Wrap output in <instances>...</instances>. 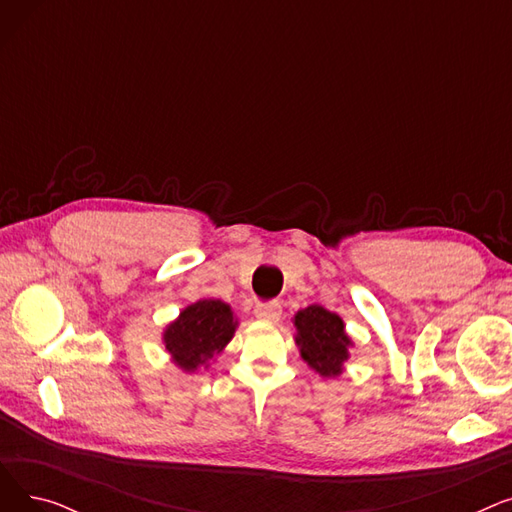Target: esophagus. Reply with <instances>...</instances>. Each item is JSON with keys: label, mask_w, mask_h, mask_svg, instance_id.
Wrapping results in <instances>:
<instances>
[{"label": "esophagus", "mask_w": 512, "mask_h": 512, "mask_svg": "<svg viewBox=\"0 0 512 512\" xmlns=\"http://www.w3.org/2000/svg\"><path fill=\"white\" fill-rule=\"evenodd\" d=\"M255 317L261 321H278L280 319V305L278 303H261L255 307Z\"/></svg>", "instance_id": "obj_1"}]
</instances>
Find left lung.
Returning a JSON list of instances; mask_svg holds the SVG:
<instances>
[{
    "mask_svg": "<svg viewBox=\"0 0 512 512\" xmlns=\"http://www.w3.org/2000/svg\"><path fill=\"white\" fill-rule=\"evenodd\" d=\"M292 324L297 330L294 342L301 359L321 378L342 375L344 363L351 357L348 351L355 346L353 338L346 334L342 317L321 305H309L294 313Z\"/></svg>",
    "mask_w": 512,
    "mask_h": 512,
    "instance_id": "8db88e82",
    "label": "left lung"
}]
</instances>
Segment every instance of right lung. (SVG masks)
Returning a JSON list of instances; mask_svg holds the SVG:
<instances>
[{
    "instance_id": "1",
    "label": "right lung",
    "mask_w": 512,
    "mask_h": 512,
    "mask_svg": "<svg viewBox=\"0 0 512 512\" xmlns=\"http://www.w3.org/2000/svg\"><path fill=\"white\" fill-rule=\"evenodd\" d=\"M238 319L232 307L220 299H201L180 311L164 330L166 351L172 363L186 373L207 369L232 340Z\"/></svg>"
}]
</instances>
